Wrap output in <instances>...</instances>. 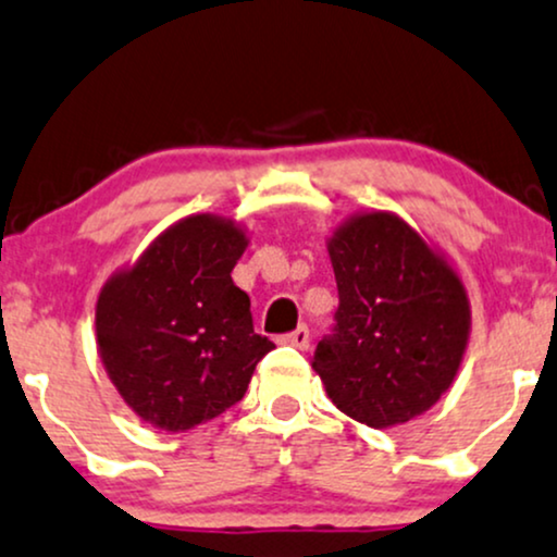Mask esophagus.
<instances>
[{"label": "esophagus", "instance_id": "obj_1", "mask_svg": "<svg viewBox=\"0 0 557 557\" xmlns=\"http://www.w3.org/2000/svg\"><path fill=\"white\" fill-rule=\"evenodd\" d=\"M281 343H286V346H294V348H307L310 346V331H307V325H301L294 333L284 335Z\"/></svg>", "mask_w": 557, "mask_h": 557}]
</instances>
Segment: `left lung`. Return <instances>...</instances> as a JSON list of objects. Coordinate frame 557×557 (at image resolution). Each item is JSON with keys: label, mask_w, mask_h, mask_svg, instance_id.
Masks as SVG:
<instances>
[{"label": "left lung", "mask_w": 557, "mask_h": 557, "mask_svg": "<svg viewBox=\"0 0 557 557\" xmlns=\"http://www.w3.org/2000/svg\"><path fill=\"white\" fill-rule=\"evenodd\" d=\"M338 312L312 369L341 413L393 429L442 400L470 341L451 260L393 211H359L327 237Z\"/></svg>", "instance_id": "left-lung-1"}]
</instances>
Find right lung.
Here are the masks:
<instances>
[{"instance_id":"obj_1","label":"right lung","mask_w":557,"mask_h":557,"mask_svg":"<svg viewBox=\"0 0 557 557\" xmlns=\"http://www.w3.org/2000/svg\"><path fill=\"white\" fill-rule=\"evenodd\" d=\"M247 243L232 219L190 214L102 284L100 361L144 423L181 434L222 416L273 348L252 331L250 297L232 281Z\"/></svg>"}]
</instances>
